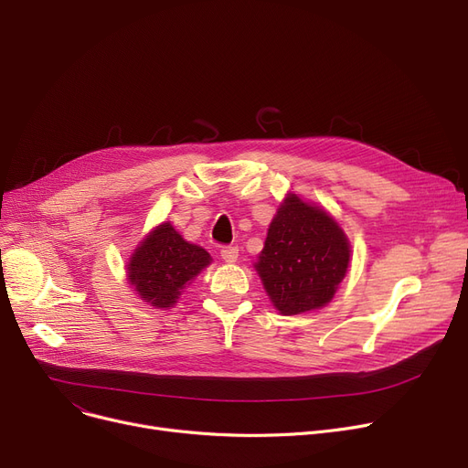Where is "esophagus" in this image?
<instances>
[{"label": "esophagus", "instance_id": "34e87169", "mask_svg": "<svg viewBox=\"0 0 468 468\" xmlns=\"http://www.w3.org/2000/svg\"><path fill=\"white\" fill-rule=\"evenodd\" d=\"M219 254H221V260L228 263H233L239 258V247H224Z\"/></svg>", "mask_w": 468, "mask_h": 468}]
</instances>
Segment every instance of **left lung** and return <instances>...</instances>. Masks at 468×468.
Masks as SVG:
<instances>
[{"instance_id":"left-lung-1","label":"left lung","mask_w":468,"mask_h":468,"mask_svg":"<svg viewBox=\"0 0 468 468\" xmlns=\"http://www.w3.org/2000/svg\"><path fill=\"white\" fill-rule=\"evenodd\" d=\"M349 261L351 242L334 216L290 191L269 224L254 269L281 314H302L332 302Z\"/></svg>"}]
</instances>
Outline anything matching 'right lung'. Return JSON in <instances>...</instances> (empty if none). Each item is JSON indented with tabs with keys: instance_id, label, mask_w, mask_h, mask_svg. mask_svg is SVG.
Listing matches in <instances>:
<instances>
[{
	"instance_id": "obj_1",
	"label": "right lung",
	"mask_w": 468,
	"mask_h": 468,
	"mask_svg": "<svg viewBox=\"0 0 468 468\" xmlns=\"http://www.w3.org/2000/svg\"><path fill=\"white\" fill-rule=\"evenodd\" d=\"M210 263L212 258L203 247L186 240L170 221H163L131 254L125 265L127 282L140 300L155 309H170Z\"/></svg>"
}]
</instances>
